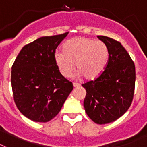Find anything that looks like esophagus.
<instances>
[{
  "label": "esophagus",
  "mask_w": 147,
  "mask_h": 147,
  "mask_svg": "<svg viewBox=\"0 0 147 147\" xmlns=\"http://www.w3.org/2000/svg\"><path fill=\"white\" fill-rule=\"evenodd\" d=\"M73 84H74V88H77V87H79V86H80V84H78V83L74 82Z\"/></svg>",
  "instance_id": "34e87169"
}]
</instances>
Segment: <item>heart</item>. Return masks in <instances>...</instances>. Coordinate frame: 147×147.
<instances>
[{
    "mask_svg": "<svg viewBox=\"0 0 147 147\" xmlns=\"http://www.w3.org/2000/svg\"><path fill=\"white\" fill-rule=\"evenodd\" d=\"M109 49L105 42L88 37H76L68 40L63 51L54 55L59 72L66 78L75 69V63L80 74L87 80H95L104 72L109 60Z\"/></svg>",
    "mask_w": 147,
    "mask_h": 147,
    "instance_id": "1",
    "label": "heart"
}]
</instances>
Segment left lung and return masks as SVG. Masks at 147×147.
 <instances>
[{
    "instance_id": "1",
    "label": "left lung",
    "mask_w": 147,
    "mask_h": 147,
    "mask_svg": "<svg viewBox=\"0 0 147 147\" xmlns=\"http://www.w3.org/2000/svg\"><path fill=\"white\" fill-rule=\"evenodd\" d=\"M109 49V60L100 77L83 84L87 94L84 107L97 124H107L124 115L132 104L136 69L129 54L119 42L98 36Z\"/></svg>"
}]
</instances>
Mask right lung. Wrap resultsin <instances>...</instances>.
Returning <instances> with one entry per match:
<instances>
[{"instance_id": "right-lung-1", "label": "right lung", "mask_w": 147, "mask_h": 147, "mask_svg": "<svg viewBox=\"0 0 147 147\" xmlns=\"http://www.w3.org/2000/svg\"><path fill=\"white\" fill-rule=\"evenodd\" d=\"M68 33L41 37L25 45L12 65L15 103L22 114L34 122L53 119L74 88L54 59L57 46Z\"/></svg>"}]
</instances>
